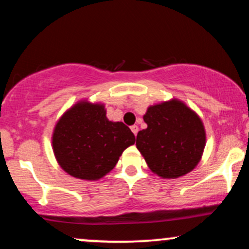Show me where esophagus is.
Masks as SVG:
<instances>
[{"mask_svg": "<svg viewBox=\"0 0 249 249\" xmlns=\"http://www.w3.org/2000/svg\"><path fill=\"white\" fill-rule=\"evenodd\" d=\"M131 131H132L134 136H137V133H138V126H137V125H132V126H131Z\"/></svg>", "mask_w": 249, "mask_h": 249, "instance_id": "obj_1", "label": "esophagus"}]
</instances>
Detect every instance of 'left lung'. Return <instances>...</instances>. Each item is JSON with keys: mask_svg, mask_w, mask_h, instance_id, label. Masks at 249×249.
<instances>
[{"mask_svg": "<svg viewBox=\"0 0 249 249\" xmlns=\"http://www.w3.org/2000/svg\"><path fill=\"white\" fill-rule=\"evenodd\" d=\"M142 118L147 127L137 134L136 146L154 174L177 179L196 167L206 145V131L196 111L172 98L150 105Z\"/></svg>", "mask_w": 249, "mask_h": 249, "instance_id": "1", "label": "left lung"}]
</instances>
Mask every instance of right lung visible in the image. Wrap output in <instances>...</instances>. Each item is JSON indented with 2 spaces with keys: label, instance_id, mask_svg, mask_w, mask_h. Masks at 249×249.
Masks as SVG:
<instances>
[{
  "label": "right lung",
  "instance_id": "add662e5",
  "mask_svg": "<svg viewBox=\"0 0 249 249\" xmlns=\"http://www.w3.org/2000/svg\"><path fill=\"white\" fill-rule=\"evenodd\" d=\"M134 134L122 122H111L101 102L81 99L59 117L51 136L58 165L73 178L96 181L110 173Z\"/></svg>",
  "mask_w": 249,
  "mask_h": 249
}]
</instances>
